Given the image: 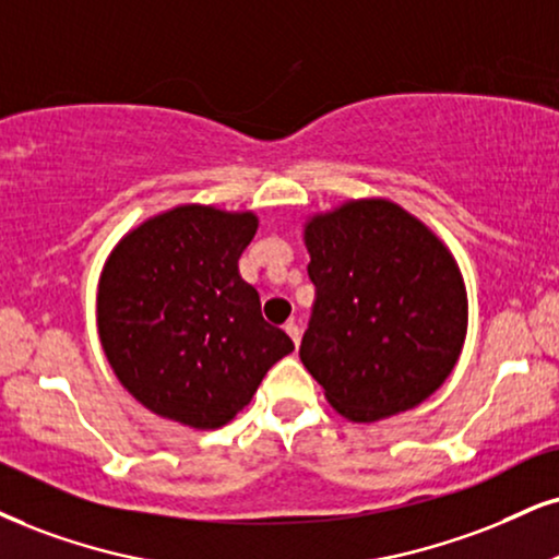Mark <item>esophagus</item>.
I'll return each instance as SVG.
<instances>
[{"label":"esophagus","mask_w":559,"mask_h":559,"mask_svg":"<svg viewBox=\"0 0 559 559\" xmlns=\"http://www.w3.org/2000/svg\"><path fill=\"white\" fill-rule=\"evenodd\" d=\"M285 332H287V336H290V340L295 342V344H300V326L295 321H287L285 323Z\"/></svg>","instance_id":"1"}]
</instances>
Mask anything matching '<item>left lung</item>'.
<instances>
[{"instance_id": "8db88e82", "label": "left lung", "mask_w": 559, "mask_h": 559, "mask_svg": "<svg viewBox=\"0 0 559 559\" xmlns=\"http://www.w3.org/2000/svg\"><path fill=\"white\" fill-rule=\"evenodd\" d=\"M316 285L300 360L326 402L370 425L430 399L456 368L469 326L451 248L383 197L347 199L302 223Z\"/></svg>"}]
</instances>
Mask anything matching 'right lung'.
<instances>
[{"mask_svg":"<svg viewBox=\"0 0 559 559\" xmlns=\"http://www.w3.org/2000/svg\"><path fill=\"white\" fill-rule=\"evenodd\" d=\"M257 227L251 210L176 204L123 233L108 253L98 280L103 353L153 415L217 430L295 349L238 274Z\"/></svg>","mask_w":559,"mask_h":559,"instance_id":"obj_1","label":"right lung"}]
</instances>
